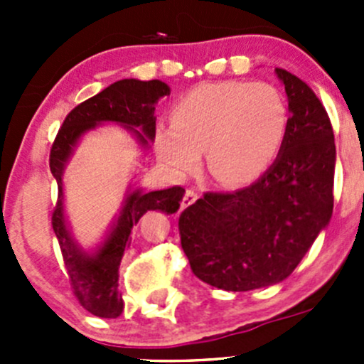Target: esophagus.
Returning a JSON list of instances; mask_svg holds the SVG:
<instances>
[{"instance_id":"1","label":"esophagus","mask_w":364,"mask_h":364,"mask_svg":"<svg viewBox=\"0 0 364 364\" xmlns=\"http://www.w3.org/2000/svg\"><path fill=\"white\" fill-rule=\"evenodd\" d=\"M197 197H199V196H197L196 190L186 188L185 196H183V199H181V209H185V208H188V205H192L197 200Z\"/></svg>"}]
</instances>
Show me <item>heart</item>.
<instances>
[{
  "label": "heart",
  "instance_id": "b5f03b06",
  "mask_svg": "<svg viewBox=\"0 0 364 364\" xmlns=\"http://www.w3.org/2000/svg\"><path fill=\"white\" fill-rule=\"evenodd\" d=\"M289 117L287 100L273 84H199L172 105L171 124L156 130V155L183 176L199 165L204 151L213 181L229 188L250 185L280 155Z\"/></svg>",
  "mask_w": 364,
  "mask_h": 364
}]
</instances>
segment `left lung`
Instances as JSON below:
<instances>
[{
    "mask_svg": "<svg viewBox=\"0 0 364 364\" xmlns=\"http://www.w3.org/2000/svg\"><path fill=\"white\" fill-rule=\"evenodd\" d=\"M289 132L274 164L247 188L205 192L179 215L192 273L216 289L253 291L285 280L333 215L335 134L310 86L284 68Z\"/></svg>",
    "mask_w": 364,
    "mask_h": 364,
    "instance_id": "1",
    "label": "left lung"
}]
</instances>
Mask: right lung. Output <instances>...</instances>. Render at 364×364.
<instances>
[{"instance_id":"right-lung-1","label":"right lung","mask_w":364,"mask_h":364,"mask_svg":"<svg viewBox=\"0 0 364 364\" xmlns=\"http://www.w3.org/2000/svg\"><path fill=\"white\" fill-rule=\"evenodd\" d=\"M168 93L171 90L167 84L156 79L117 80L68 112L50 148V172L58 183V203L53 211V229L63 253L73 294L84 310L97 317L116 318L123 311V299L117 292V278H119L117 269H119L124 248L130 245V232L135 223L141 220L144 213L151 209H160L165 213L178 211L185 188L172 186V188L148 193L141 190L128 193L111 234L98 248V252L90 255L77 247L65 222V164L72 155L73 146L77 144L80 135L104 121L123 124L137 135L142 146H148V142L155 139V104ZM135 127H139V130L135 131Z\"/></svg>"}]
</instances>
